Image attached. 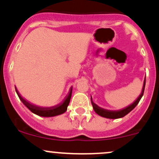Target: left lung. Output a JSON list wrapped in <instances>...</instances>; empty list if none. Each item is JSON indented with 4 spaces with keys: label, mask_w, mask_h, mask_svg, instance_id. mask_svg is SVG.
I'll use <instances>...</instances> for the list:
<instances>
[{
    "label": "left lung",
    "mask_w": 159,
    "mask_h": 159,
    "mask_svg": "<svg viewBox=\"0 0 159 159\" xmlns=\"http://www.w3.org/2000/svg\"><path fill=\"white\" fill-rule=\"evenodd\" d=\"M145 84H146V78L143 81V88H142L141 93H140L139 96L136 98L135 101H134L133 103L131 104V105H128L127 107H124V108L120 109V110H118V111H110V110H107V109L102 108V107L98 106L97 105H96V104L92 101V98H91V103H92L93 107L95 112H96L98 115H99V116H102V117L108 118V119H118V118L123 117V116H125V115L129 114L130 111H132L133 109L137 106V105H138V102H140V98H142V96H143V95L144 89H145Z\"/></svg>",
    "instance_id": "obj_1"
}]
</instances>
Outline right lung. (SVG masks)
Masks as SVG:
<instances>
[{
  "instance_id": "obj_1",
  "label": "right lung",
  "mask_w": 159,
  "mask_h": 159,
  "mask_svg": "<svg viewBox=\"0 0 159 159\" xmlns=\"http://www.w3.org/2000/svg\"><path fill=\"white\" fill-rule=\"evenodd\" d=\"M72 87H71L70 90L69 91V93L66 96V98L63 101V103L60 104V105H55V106L52 107H39L36 106V105H31L25 100L24 98L20 96L18 90H16V93H17L18 96L21 101L22 102L24 105L26 106L27 108L29 109L32 113L35 114L38 116H44V117H51V116H55L57 115H61L63 113H65L67 110V107H68L69 102H70L71 96H72Z\"/></svg>"
}]
</instances>
